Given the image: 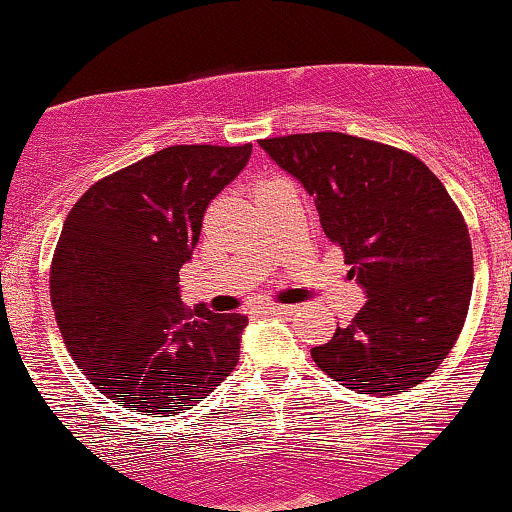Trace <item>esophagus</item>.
<instances>
[{
    "label": "esophagus",
    "mask_w": 512,
    "mask_h": 512,
    "mask_svg": "<svg viewBox=\"0 0 512 512\" xmlns=\"http://www.w3.org/2000/svg\"><path fill=\"white\" fill-rule=\"evenodd\" d=\"M291 310H293V305H284V303L264 305V313H269V315H286V313H291Z\"/></svg>",
    "instance_id": "esophagus-1"
}]
</instances>
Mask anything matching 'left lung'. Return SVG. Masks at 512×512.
<instances>
[{"label": "left lung", "mask_w": 512, "mask_h": 512, "mask_svg": "<svg viewBox=\"0 0 512 512\" xmlns=\"http://www.w3.org/2000/svg\"><path fill=\"white\" fill-rule=\"evenodd\" d=\"M260 146L315 199L366 305L313 346V361L358 395L424 383L460 337L472 296V243L448 190L419 158L342 132Z\"/></svg>", "instance_id": "obj_1"}]
</instances>
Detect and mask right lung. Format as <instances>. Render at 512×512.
Wrapping results in <instances>:
<instances>
[{
  "instance_id": "right-lung-1",
  "label": "right lung",
  "mask_w": 512,
  "mask_h": 512,
  "mask_svg": "<svg viewBox=\"0 0 512 512\" xmlns=\"http://www.w3.org/2000/svg\"><path fill=\"white\" fill-rule=\"evenodd\" d=\"M250 154L252 144L168 146L98 180L69 211L52 310L76 366L120 407L182 414L236 368L248 317L185 308L180 269L209 202Z\"/></svg>"
}]
</instances>
